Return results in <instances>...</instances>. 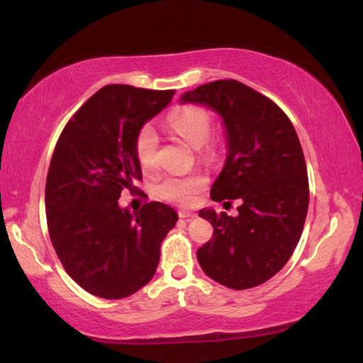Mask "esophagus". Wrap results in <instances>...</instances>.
I'll return each instance as SVG.
<instances>
[{
    "label": "esophagus",
    "mask_w": 363,
    "mask_h": 363,
    "mask_svg": "<svg viewBox=\"0 0 363 363\" xmlns=\"http://www.w3.org/2000/svg\"><path fill=\"white\" fill-rule=\"evenodd\" d=\"M178 216L183 218V220H191V218H196V213L188 211V210H180L178 211Z\"/></svg>",
    "instance_id": "obj_1"
}]
</instances>
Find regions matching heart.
Here are the masks:
<instances>
[{"mask_svg":"<svg viewBox=\"0 0 363 363\" xmlns=\"http://www.w3.org/2000/svg\"><path fill=\"white\" fill-rule=\"evenodd\" d=\"M170 128L177 135H180L188 145L200 148L205 145L211 133V117L200 107L178 108L168 118ZM158 135L152 125H143L135 138V157L140 168L145 173L153 172L157 167ZM205 185V178L201 175L188 177H167L157 186L158 196L163 200L178 203V205H190L195 200L198 191Z\"/></svg>","mask_w":363,"mask_h":363,"instance_id":"obj_1","label":"heart"}]
</instances>
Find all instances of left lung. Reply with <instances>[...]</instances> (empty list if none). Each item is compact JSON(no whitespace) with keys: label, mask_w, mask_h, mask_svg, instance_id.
Listing matches in <instances>:
<instances>
[{"label":"left lung","mask_w":363,"mask_h":363,"mask_svg":"<svg viewBox=\"0 0 363 363\" xmlns=\"http://www.w3.org/2000/svg\"><path fill=\"white\" fill-rule=\"evenodd\" d=\"M182 104H200L221 117L225 167L211 200H240L236 216L206 208L213 238L196 251L208 277L241 291L282 269L301 240L309 206L304 153L289 118L271 99L230 79L188 91Z\"/></svg>","instance_id":"8db88e82"}]
</instances>
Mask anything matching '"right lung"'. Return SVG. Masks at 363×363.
Masks as SVG:
<instances>
[{
	"label": "right lung",
	"mask_w": 363,
	"mask_h": 363,
	"mask_svg": "<svg viewBox=\"0 0 363 363\" xmlns=\"http://www.w3.org/2000/svg\"><path fill=\"white\" fill-rule=\"evenodd\" d=\"M173 94L102 87L74 113L54 148L46 180L49 236L67 274L97 297L122 299L142 289L178 220L160 201L133 213L118 205L122 190L142 180L137 133Z\"/></svg>",
	"instance_id": "add662e5"
}]
</instances>
